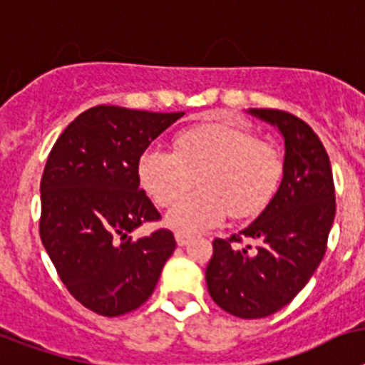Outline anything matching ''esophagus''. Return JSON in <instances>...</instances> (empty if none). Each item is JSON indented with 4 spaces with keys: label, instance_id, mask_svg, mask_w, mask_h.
Listing matches in <instances>:
<instances>
[{
    "label": "esophagus",
    "instance_id": "esophagus-1",
    "mask_svg": "<svg viewBox=\"0 0 365 365\" xmlns=\"http://www.w3.org/2000/svg\"><path fill=\"white\" fill-rule=\"evenodd\" d=\"M189 240H191V235L176 231V242H178V246H185V244H189Z\"/></svg>",
    "mask_w": 365,
    "mask_h": 365
}]
</instances>
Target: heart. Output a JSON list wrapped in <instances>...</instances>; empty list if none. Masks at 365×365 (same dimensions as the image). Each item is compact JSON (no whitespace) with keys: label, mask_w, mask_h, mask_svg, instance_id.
<instances>
[{"label":"heart","mask_w":365,"mask_h":365,"mask_svg":"<svg viewBox=\"0 0 365 365\" xmlns=\"http://www.w3.org/2000/svg\"><path fill=\"white\" fill-rule=\"evenodd\" d=\"M139 183L154 204L169 207L194 185L201 191L170 209L167 224L200 233L230 215L252 218L270 204L283 178V158L264 139L235 123H200L180 130L173 150L148 148L138 161Z\"/></svg>","instance_id":"heart-1"}]
</instances>
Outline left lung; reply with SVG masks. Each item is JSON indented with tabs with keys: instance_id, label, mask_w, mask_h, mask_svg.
Returning a JSON list of instances; mask_svg holds the SVG:
<instances>
[{
	"instance_id": "1",
	"label": "left lung",
	"mask_w": 365,
	"mask_h": 365,
	"mask_svg": "<svg viewBox=\"0 0 365 365\" xmlns=\"http://www.w3.org/2000/svg\"><path fill=\"white\" fill-rule=\"evenodd\" d=\"M250 113L277 126L284 138L283 182L266 209L239 235L213 240L205 283L230 314L257 319L288 305L322 262L336 213L331 161L303 119L272 108ZM244 238L259 246L237 249Z\"/></svg>"
}]
</instances>
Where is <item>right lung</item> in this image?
<instances>
[{"mask_svg":"<svg viewBox=\"0 0 365 365\" xmlns=\"http://www.w3.org/2000/svg\"><path fill=\"white\" fill-rule=\"evenodd\" d=\"M183 112L93 106L60 134L40 182V239L75 299L108 318L152 296L176 248L173 231L132 240L145 222L161 220L139 189L138 161Z\"/></svg>","mask_w":365,"mask_h":365,"instance_id":"right-lung-1","label":"right lung"}]
</instances>
